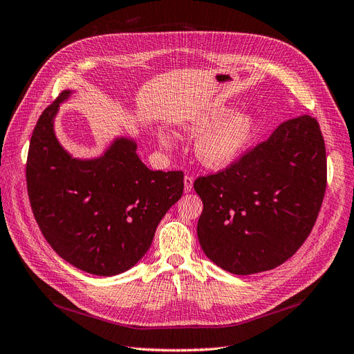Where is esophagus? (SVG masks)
Listing matches in <instances>:
<instances>
[{
	"mask_svg": "<svg viewBox=\"0 0 354 354\" xmlns=\"http://www.w3.org/2000/svg\"><path fill=\"white\" fill-rule=\"evenodd\" d=\"M193 183H194V178L191 175H185L184 176V189L185 193H189L191 189H193Z\"/></svg>",
	"mask_w": 354,
	"mask_h": 354,
	"instance_id": "esophagus-1",
	"label": "esophagus"
}]
</instances>
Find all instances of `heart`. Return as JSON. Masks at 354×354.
Here are the masks:
<instances>
[{
  "mask_svg": "<svg viewBox=\"0 0 354 354\" xmlns=\"http://www.w3.org/2000/svg\"><path fill=\"white\" fill-rule=\"evenodd\" d=\"M218 124L219 127L200 138L196 147L197 157L209 167H224L233 163L246 149L258 127L254 114H237L231 117V111L219 109L200 117L188 129L191 133L198 135ZM160 142L167 147L170 145V139L167 135L160 133Z\"/></svg>",
  "mask_w": 354,
  "mask_h": 354,
  "instance_id": "heart-1",
  "label": "heart"
}]
</instances>
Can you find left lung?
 Listing matches in <instances>:
<instances>
[{
  "mask_svg": "<svg viewBox=\"0 0 354 354\" xmlns=\"http://www.w3.org/2000/svg\"><path fill=\"white\" fill-rule=\"evenodd\" d=\"M194 189L203 201L197 236L210 261L241 276L279 267L310 236L325 197L317 120L283 121L225 169L198 176Z\"/></svg>",
  "mask_w": 354,
  "mask_h": 354,
  "instance_id": "8db88e82",
  "label": "left lung"
}]
</instances>
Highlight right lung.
Instances as JSON below:
<instances>
[{
    "label": "right lung",
    "mask_w": 354,
    "mask_h": 354,
    "mask_svg": "<svg viewBox=\"0 0 354 354\" xmlns=\"http://www.w3.org/2000/svg\"><path fill=\"white\" fill-rule=\"evenodd\" d=\"M64 90L39 115L29 142L26 187L37 224L56 254L96 276H115L145 255L158 222L183 196V170H149L136 144L118 139L104 157L71 158L53 118Z\"/></svg>",
    "instance_id": "1"
}]
</instances>
